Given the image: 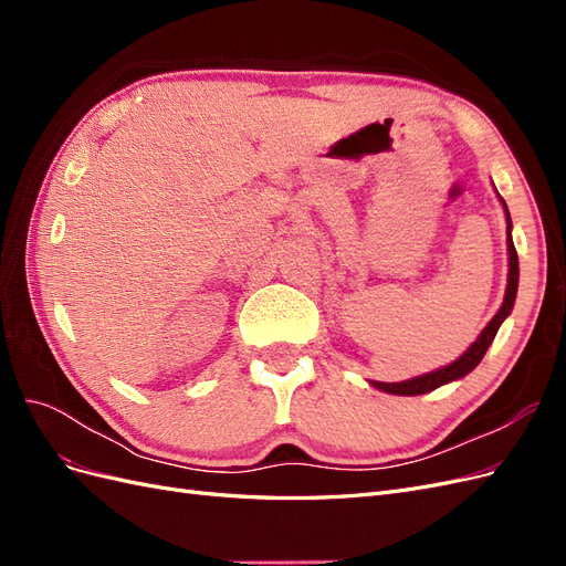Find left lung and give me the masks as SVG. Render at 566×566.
<instances>
[{
    "label": "left lung",
    "instance_id": "1",
    "mask_svg": "<svg viewBox=\"0 0 566 566\" xmlns=\"http://www.w3.org/2000/svg\"><path fill=\"white\" fill-rule=\"evenodd\" d=\"M503 200V198H501ZM503 208H505V214H507V205L503 200ZM510 214H507V254H510V271H507V290H505V300H503V306L499 310V314H495L486 328L482 331V335L476 337L474 345L462 354L458 361H453L451 366L447 368H439L434 373H427V375H420V378H413V380H406V382H375L373 380V387H378L382 391H389V394H401V397H416V394H427L432 391L441 385L447 382H453L458 378H465V375L470 370H474L479 366V361H482L489 345L493 342L495 333H499L501 323L507 318V314L512 312V306H515V297H517V281H520V262H517V250H515V243H512V235H510Z\"/></svg>",
    "mask_w": 566,
    "mask_h": 566
}]
</instances>
